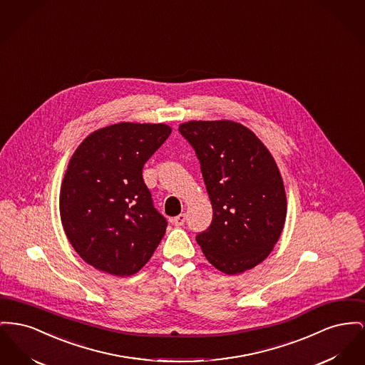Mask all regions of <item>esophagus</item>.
I'll return each instance as SVG.
<instances>
[{"mask_svg":"<svg viewBox=\"0 0 365 365\" xmlns=\"http://www.w3.org/2000/svg\"><path fill=\"white\" fill-rule=\"evenodd\" d=\"M185 220H186V215L180 214L178 215V216H175V217H172L171 223L173 226H176V227H179V226H183V223H185Z\"/></svg>","mask_w":365,"mask_h":365,"instance_id":"1","label":"esophagus"}]
</instances>
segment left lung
I'll use <instances>...</instances> for the list:
<instances>
[{
  "mask_svg": "<svg viewBox=\"0 0 365 365\" xmlns=\"http://www.w3.org/2000/svg\"><path fill=\"white\" fill-rule=\"evenodd\" d=\"M201 164L214 208L211 226L195 237L219 272L235 276L270 255L287 217V195L274 157L245 125L187 121L179 125Z\"/></svg>",
  "mask_w": 365,
  "mask_h": 365,
  "instance_id": "8db88e82",
  "label": "left lung"
}]
</instances>
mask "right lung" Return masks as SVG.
Wrapping results in <instances>:
<instances>
[{"label":"right lung","instance_id":"add662e5","mask_svg":"<svg viewBox=\"0 0 365 365\" xmlns=\"http://www.w3.org/2000/svg\"><path fill=\"white\" fill-rule=\"evenodd\" d=\"M167 124L118 123L89 133L73 153L61 186L59 212L67 240L95 269L138 273L165 235L142 170L168 139Z\"/></svg>","mask_w":365,"mask_h":365}]
</instances>
